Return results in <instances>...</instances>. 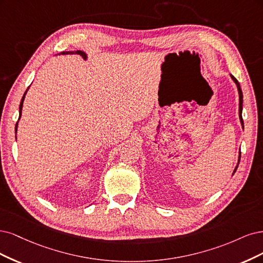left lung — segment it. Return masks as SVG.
<instances>
[{
    "instance_id": "1",
    "label": "left lung",
    "mask_w": 263,
    "mask_h": 263,
    "mask_svg": "<svg viewBox=\"0 0 263 263\" xmlns=\"http://www.w3.org/2000/svg\"><path fill=\"white\" fill-rule=\"evenodd\" d=\"M231 78H232V80L235 82V84L237 85V89H238V95H239V119H240V122H241V125H242V128H243V121H242V91H241V88H240V85H239V83H238V81H237L233 75H231ZM239 160H240V154H239ZM238 160V162H239ZM239 164V163H238ZM237 167H238V165L236 166V168H235V171H234V173H233V175L235 174V172H236V169H237Z\"/></svg>"
}]
</instances>
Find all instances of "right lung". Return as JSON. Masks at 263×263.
<instances>
[{
    "instance_id": "obj_1",
    "label": "right lung",
    "mask_w": 263,
    "mask_h": 263,
    "mask_svg": "<svg viewBox=\"0 0 263 263\" xmlns=\"http://www.w3.org/2000/svg\"><path fill=\"white\" fill-rule=\"evenodd\" d=\"M69 53H71V54H73V53H76V54L81 55V57H82V58H84V59H86V58H87L86 53L84 52V51H81V50H78V51H64V52H61V54H69ZM28 88H29V87H28ZM26 92H27V90L25 91V94H24V96H23V98H22V101H21V104H20V118H18V120L21 119V116H22L23 103H24V99H25V95H26ZM17 125H18V122L16 123V125H15V132H17Z\"/></svg>"
}]
</instances>
